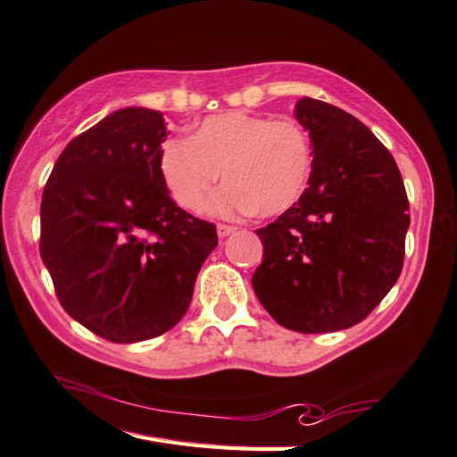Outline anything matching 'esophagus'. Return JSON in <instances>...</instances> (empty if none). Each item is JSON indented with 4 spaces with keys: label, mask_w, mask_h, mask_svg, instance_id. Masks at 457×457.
Instances as JSON below:
<instances>
[{
    "label": "esophagus",
    "mask_w": 457,
    "mask_h": 457,
    "mask_svg": "<svg viewBox=\"0 0 457 457\" xmlns=\"http://www.w3.org/2000/svg\"><path fill=\"white\" fill-rule=\"evenodd\" d=\"M231 234H236V228H234V226H223V223H220V226H218V236H220L221 239L231 236Z\"/></svg>",
    "instance_id": "obj_1"
}]
</instances>
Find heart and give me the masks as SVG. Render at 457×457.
Masks as SVG:
<instances>
[{
    "label": "heart",
    "mask_w": 457,
    "mask_h": 457,
    "mask_svg": "<svg viewBox=\"0 0 457 457\" xmlns=\"http://www.w3.org/2000/svg\"><path fill=\"white\" fill-rule=\"evenodd\" d=\"M157 163L168 192L187 212L200 210L221 171L228 184L207 210L223 218L252 212L271 218L302 197L312 147L294 120L228 112L204 120L189 139H168Z\"/></svg>",
    "instance_id": "1"
}]
</instances>
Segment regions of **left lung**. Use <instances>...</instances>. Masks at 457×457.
<instances>
[{"label": "left lung", "mask_w": 457, "mask_h": 457, "mask_svg": "<svg viewBox=\"0 0 457 457\" xmlns=\"http://www.w3.org/2000/svg\"><path fill=\"white\" fill-rule=\"evenodd\" d=\"M294 118L312 139L308 189L255 231L252 286L279 326L328 334L360 323L400 278L408 195L392 154L353 115L302 97Z\"/></svg>", "instance_id": "8db88e82"}]
</instances>
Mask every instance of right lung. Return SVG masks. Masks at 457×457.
Here are the masks:
<instances>
[{
  "label": "right lung",
  "instance_id": "obj_1",
  "mask_svg": "<svg viewBox=\"0 0 457 457\" xmlns=\"http://www.w3.org/2000/svg\"><path fill=\"white\" fill-rule=\"evenodd\" d=\"M163 113L123 107L65 145L41 195L39 253L73 320L115 344L165 334L184 318L218 245L213 223L171 200Z\"/></svg>",
  "mask_w": 457,
  "mask_h": 457
}]
</instances>
